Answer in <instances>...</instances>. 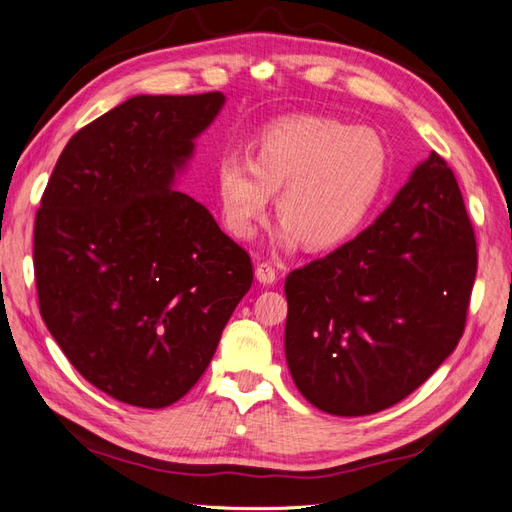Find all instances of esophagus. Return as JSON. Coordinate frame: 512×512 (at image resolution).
<instances>
[{
  "label": "esophagus",
  "mask_w": 512,
  "mask_h": 512,
  "mask_svg": "<svg viewBox=\"0 0 512 512\" xmlns=\"http://www.w3.org/2000/svg\"><path fill=\"white\" fill-rule=\"evenodd\" d=\"M255 275L261 283L270 285V283L277 281V268H275V264H272V261H261V264H257Z\"/></svg>",
  "instance_id": "34e87169"
}]
</instances>
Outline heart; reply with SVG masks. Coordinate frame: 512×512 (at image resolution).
<instances>
[{
  "label": "heart",
  "mask_w": 512,
  "mask_h": 512,
  "mask_svg": "<svg viewBox=\"0 0 512 512\" xmlns=\"http://www.w3.org/2000/svg\"><path fill=\"white\" fill-rule=\"evenodd\" d=\"M388 174L390 152L375 130L303 115L261 130L251 157L224 154L216 192L224 227L237 240L255 235L279 192V240L294 246L303 237L312 251H327L362 229Z\"/></svg>",
  "instance_id": "1"
}]
</instances>
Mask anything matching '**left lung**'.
I'll use <instances>...</instances> for the list:
<instances>
[{
    "mask_svg": "<svg viewBox=\"0 0 512 512\" xmlns=\"http://www.w3.org/2000/svg\"><path fill=\"white\" fill-rule=\"evenodd\" d=\"M478 244L454 172L432 152L355 240L285 277V360L336 417L417 390L465 334Z\"/></svg>",
    "mask_w": 512,
    "mask_h": 512,
    "instance_id": "8db88e82",
    "label": "left lung"
}]
</instances>
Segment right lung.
Instances as JSON below:
<instances>
[{
    "label": "right lung",
    "instance_id": "obj_1",
    "mask_svg": "<svg viewBox=\"0 0 512 512\" xmlns=\"http://www.w3.org/2000/svg\"><path fill=\"white\" fill-rule=\"evenodd\" d=\"M220 91L137 95L67 141L34 218L39 310L89 384L165 408L205 373L253 261L172 189Z\"/></svg>",
    "mask_w": 512,
    "mask_h": 512
}]
</instances>
